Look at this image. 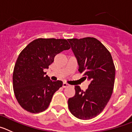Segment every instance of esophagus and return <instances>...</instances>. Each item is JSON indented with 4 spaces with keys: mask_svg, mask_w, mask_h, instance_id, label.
<instances>
[{
    "mask_svg": "<svg viewBox=\"0 0 132 132\" xmlns=\"http://www.w3.org/2000/svg\"><path fill=\"white\" fill-rule=\"evenodd\" d=\"M69 86V84H68L66 82H64L63 83V85H62V87H63L64 88H65V87H67Z\"/></svg>",
    "mask_w": 132,
    "mask_h": 132,
    "instance_id": "1",
    "label": "esophagus"
}]
</instances>
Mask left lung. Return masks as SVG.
<instances>
[{
	"label": "left lung",
	"mask_w": 132,
	"mask_h": 132,
	"mask_svg": "<svg viewBox=\"0 0 132 132\" xmlns=\"http://www.w3.org/2000/svg\"><path fill=\"white\" fill-rule=\"evenodd\" d=\"M68 41L78 61V70L91 81L85 91L75 86L76 94L68 101L69 110L79 119H91L103 111L112 95L115 79L112 56L94 37Z\"/></svg>",
	"instance_id": "8db88e82"
}]
</instances>
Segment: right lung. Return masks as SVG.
<instances>
[{
	"instance_id": "add662e5",
	"label": "right lung",
	"mask_w": 132,
	"mask_h": 132,
	"mask_svg": "<svg viewBox=\"0 0 132 132\" xmlns=\"http://www.w3.org/2000/svg\"><path fill=\"white\" fill-rule=\"evenodd\" d=\"M70 48L67 40L37 39L19 54L13 72V89L20 105L31 113L45 110L62 81H53L44 69L54 62V56Z\"/></svg>"
}]
</instances>
